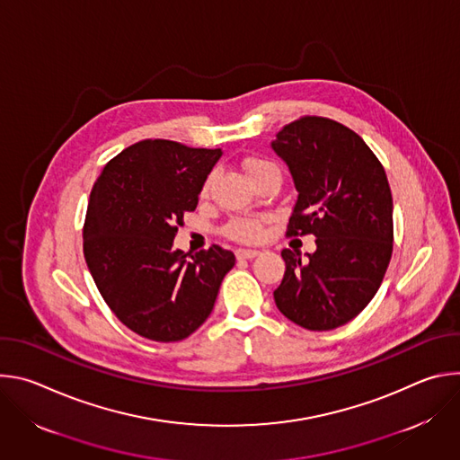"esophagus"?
<instances>
[{
    "label": "esophagus",
    "instance_id": "obj_1",
    "mask_svg": "<svg viewBox=\"0 0 460 460\" xmlns=\"http://www.w3.org/2000/svg\"><path fill=\"white\" fill-rule=\"evenodd\" d=\"M234 254H236V258H245V260H251V258H254V256H258L260 254V251H256V249H236L234 251Z\"/></svg>",
    "mask_w": 460,
    "mask_h": 460
}]
</instances>
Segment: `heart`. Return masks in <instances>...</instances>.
Instances as JSON below:
<instances>
[{"instance_id": "obj_1", "label": "heart", "mask_w": 460, "mask_h": 460, "mask_svg": "<svg viewBox=\"0 0 460 460\" xmlns=\"http://www.w3.org/2000/svg\"><path fill=\"white\" fill-rule=\"evenodd\" d=\"M247 174L251 176V180L254 181L256 178H260L261 174L268 172H280L277 164L266 160V158H247L243 162ZM217 180V171H211L204 183H202V196H208L213 189V183ZM268 222V217H252V215H243V217H233L224 227H222V234L229 240L240 242V243H254L258 240H261L264 236V226Z\"/></svg>"}]
</instances>
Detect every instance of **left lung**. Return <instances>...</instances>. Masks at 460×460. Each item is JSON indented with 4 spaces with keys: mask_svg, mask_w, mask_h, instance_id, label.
<instances>
[{
    "mask_svg": "<svg viewBox=\"0 0 460 460\" xmlns=\"http://www.w3.org/2000/svg\"><path fill=\"white\" fill-rule=\"evenodd\" d=\"M275 153L288 164L298 199L288 236L314 234L302 260L282 251L286 273L277 307L309 332L353 320L378 291L393 252V200L385 171L349 127L302 116L279 130Z\"/></svg>",
    "mask_w": 460,
    "mask_h": 460,
    "instance_id": "1",
    "label": "left lung"
}]
</instances>
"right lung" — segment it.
Masks as SVG:
<instances>
[{
    "instance_id": "add662e5",
    "label": "right lung",
    "mask_w": 460,
    "mask_h": 460,
    "mask_svg": "<svg viewBox=\"0 0 460 460\" xmlns=\"http://www.w3.org/2000/svg\"><path fill=\"white\" fill-rule=\"evenodd\" d=\"M220 156V149L142 140L107 162L91 190L87 268L111 311L144 339L178 342L199 330L234 266V254L218 245L192 256L172 249Z\"/></svg>"
}]
</instances>
